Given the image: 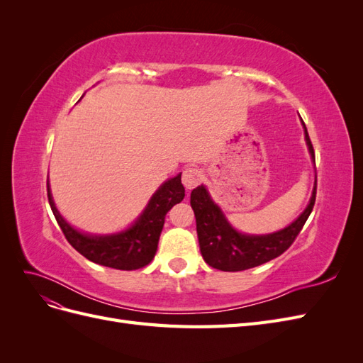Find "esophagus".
I'll list each match as a JSON object with an SVG mask.
<instances>
[{
	"label": "esophagus",
	"mask_w": 363,
	"mask_h": 363,
	"mask_svg": "<svg viewBox=\"0 0 363 363\" xmlns=\"http://www.w3.org/2000/svg\"><path fill=\"white\" fill-rule=\"evenodd\" d=\"M182 180H183V184H184L186 189H194L195 186L203 180V172H201V169L194 168V167L186 168L183 171Z\"/></svg>",
	"instance_id": "34e87169"
}]
</instances>
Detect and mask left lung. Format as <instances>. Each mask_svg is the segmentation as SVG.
<instances>
[{"label":"left lung","instance_id":"8db88e82","mask_svg":"<svg viewBox=\"0 0 363 363\" xmlns=\"http://www.w3.org/2000/svg\"><path fill=\"white\" fill-rule=\"evenodd\" d=\"M304 133L307 147L315 160L313 145L306 125ZM315 199L316 183L309 206L289 227L272 235L248 236L233 230L219 211V207L211 200L204 186H199L191 194V206L196 219V233H199L203 259L212 268L235 272L259 267L262 263L279 257L294 244V240L301 232L315 206Z\"/></svg>","mask_w":363,"mask_h":363}]
</instances>
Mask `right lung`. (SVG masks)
Segmentation results:
<instances>
[{
	"label": "right lung",
	"instance_id": "1",
	"mask_svg": "<svg viewBox=\"0 0 363 363\" xmlns=\"http://www.w3.org/2000/svg\"><path fill=\"white\" fill-rule=\"evenodd\" d=\"M47 192L54 218H56L68 242L91 262L124 271L144 268L152 260L157 251L164 216L174 204L184 199L182 174H179L177 177L160 186L159 191L151 196L144 213L140 215L135 225H131L125 232L113 236H86L74 230L60 216L56 206H54L48 183Z\"/></svg>",
	"mask_w": 363,
	"mask_h": 363
}]
</instances>
